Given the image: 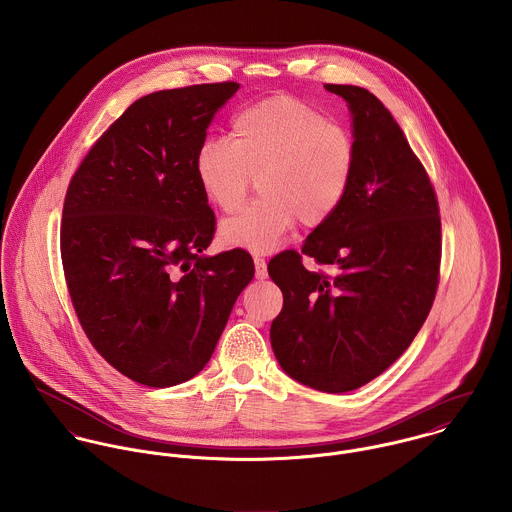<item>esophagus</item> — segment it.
<instances>
[{"mask_svg":"<svg viewBox=\"0 0 512 512\" xmlns=\"http://www.w3.org/2000/svg\"><path fill=\"white\" fill-rule=\"evenodd\" d=\"M254 266H256V278H258V280L268 278V264H266V258L254 256Z\"/></svg>","mask_w":512,"mask_h":512,"instance_id":"obj_1","label":"esophagus"}]
</instances>
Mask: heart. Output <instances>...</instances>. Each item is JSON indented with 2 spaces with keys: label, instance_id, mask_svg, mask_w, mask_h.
I'll return each instance as SVG.
<instances>
[{
  "label": "heart",
  "instance_id": "1",
  "mask_svg": "<svg viewBox=\"0 0 512 512\" xmlns=\"http://www.w3.org/2000/svg\"><path fill=\"white\" fill-rule=\"evenodd\" d=\"M357 163L353 134L315 106L272 96L240 110L230 122V144L207 140L195 173L207 199L236 213L256 179L260 199L220 224L228 246L268 254L299 222L317 228L341 207Z\"/></svg>",
  "mask_w": 512,
  "mask_h": 512
}]
</instances>
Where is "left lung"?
<instances>
[{
	"instance_id": "left-lung-1",
	"label": "left lung",
	"mask_w": 512,
	"mask_h": 512,
	"mask_svg": "<svg viewBox=\"0 0 512 512\" xmlns=\"http://www.w3.org/2000/svg\"><path fill=\"white\" fill-rule=\"evenodd\" d=\"M353 114L357 163L337 213L268 262L284 293L270 339L280 366L321 392H349L392 365L438 292L441 219L434 185L404 132L366 88L327 84ZM331 265L309 273L302 256Z\"/></svg>"
}]
</instances>
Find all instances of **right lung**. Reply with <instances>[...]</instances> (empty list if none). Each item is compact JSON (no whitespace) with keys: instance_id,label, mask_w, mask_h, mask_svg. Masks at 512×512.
<instances>
[{"instance_id":"right-lung-1","label":"right lung","mask_w":512,"mask_h":512,"mask_svg":"<svg viewBox=\"0 0 512 512\" xmlns=\"http://www.w3.org/2000/svg\"><path fill=\"white\" fill-rule=\"evenodd\" d=\"M238 88L193 84L136 100L90 147L65 195L61 260L74 313L100 357L144 386L201 372L254 278L242 248L201 254L217 219L195 155Z\"/></svg>"}]
</instances>
